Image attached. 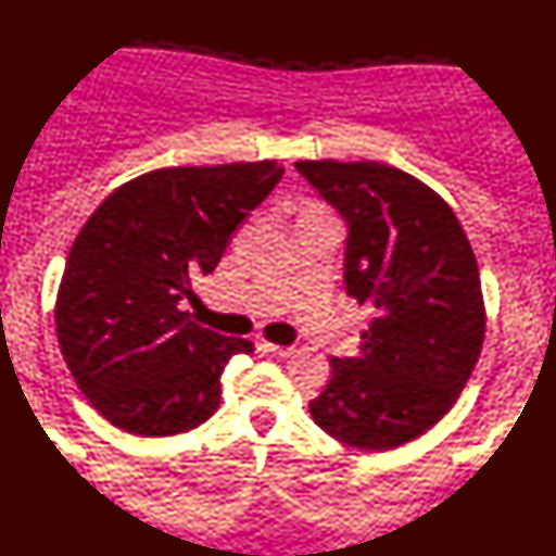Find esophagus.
I'll list each match as a JSON object with an SVG mask.
<instances>
[{"label": "esophagus", "mask_w": 556, "mask_h": 556, "mask_svg": "<svg viewBox=\"0 0 556 556\" xmlns=\"http://www.w3.org/2000/svg\"><path fill=\"white\" fill-rule=\"evenodd\" d=\"M264 349L269 351V354L279 356V359H290L294 351H298L294 346H279V343H264Z\"/></svg>", "instance_id": "esophagus-1"}]
</instances>
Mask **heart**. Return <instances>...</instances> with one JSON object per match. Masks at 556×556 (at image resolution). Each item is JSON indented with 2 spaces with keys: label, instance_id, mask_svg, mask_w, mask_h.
Here are the masks:
<instances>
[{
  "label": "heart",
  "instance_id": "heart-1",
  "mask_svg": "<svg viewBox=\"0 0 556 556\" xmlns=\"http://www.w3.org/2000/svg\"><path fill=\"white\" fill-rule=\"evenodd\" d=\"M311 210H318V207H311Z\"/></svg>",
  "mask_w": 556,
  "mask_h": 556
}]
</instances>
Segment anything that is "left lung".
Here are the masks:
<instances>
[{"label":"left lung","instance_id":"left-lung-1","mask_svg":"<svg viewBox=\"0 0 556 556\" xmlns=\"http://www.w3.org/2000/svg\"><path fill=\"white\" fill-rule=\"evenodd\" d=\"M346 223L343 282L375 307L359 356H333L313 420L341 444L382 452L418 439L465 390L484 341L480 269L433 189L377 161H298Z\"/></svg>","mask_w":556,"mask_h":556}]
</instances>
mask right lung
Wrapping results in <instances>:
<instances>
[{"label":"right lung","instance_id":"add662e5","mask_svg":"<svg viewBox=\"0 0 556 556\" xmlns=\"http://www.w3.org/2000/svg\"><path fill=\"white\" fill-rule=\"evenodd\" d=\"M282 174L277 161L156 168L117 187L76 236L55 330L76 384L112 426L174 435L217 410L223 369L254 343L197 326L179 302Z\"/></svg>","mask_w":556,"mask_h":556}]
</instances>
